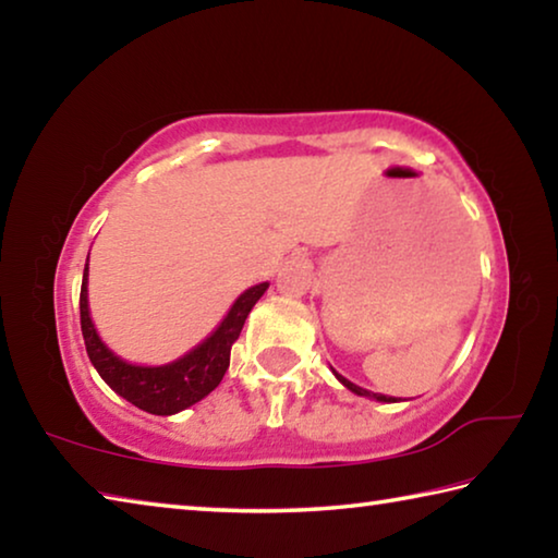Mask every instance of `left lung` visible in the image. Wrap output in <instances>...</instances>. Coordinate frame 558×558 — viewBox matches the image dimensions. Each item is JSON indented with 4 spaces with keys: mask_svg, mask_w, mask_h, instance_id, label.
I'll use <instances>...</instances> for the list:
<instances>
[{
    "mask_svg": "<svg viewBox=\"0 0 558 558\" xmlns=\"http://www.w3.org/2000/svg\"><path fill=\"white\" fill-rule=\"evenodd\" d=\"M335 376H337V379L339 381H342L344 386H347V389L349 391H352V393H356V396H369V399H376V401H386V403H391L393 399H391V396H384V393H372V391H366V389H362V386H356V384H352V381H349V379H344V376H339L337 372H335Z\"/></svg>",
    "mask_w": 558,
    "mask_h": 558,
    "instance_id": "1",
    "label": "left lung"
}]
</instances>
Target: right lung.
<instances>
[{
  "label": "right lung",
  "instance_id": "add662e5",
  "mask_svg": "<svg viewBox=\"0 0 558 558\" xmlns=\"http://www.w3.org/2000/svg\"><path fill=\"white\" fill-rule=\"evenodd\" d=\"M268 290V282L253 286L233 302L229 315L216 327V332L196 344L192 352L179 356L172 364L162 366H137L128 364L116 352L102 344L96 332V325L90 319L88 310V266L83 270L81 286V332L86 339V352L96 366L100 379L106 381L112 391L132 405L155 415H172L189 409L204 396H209L216 386L221 384L226 369L231 362V347L239 339L245 317L253 305L260 300L263 292Z\"/></svg>",
  "mask_w": 558,
  "mask_h": 558
}]
</instances>
